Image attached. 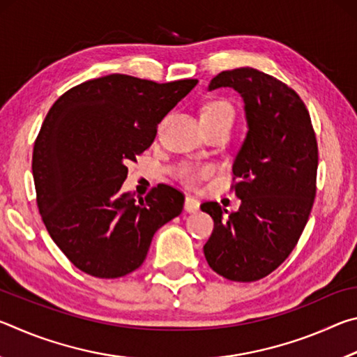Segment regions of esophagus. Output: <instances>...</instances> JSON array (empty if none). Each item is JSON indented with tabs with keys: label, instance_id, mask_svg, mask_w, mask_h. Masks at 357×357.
<instances>
[{
	"label": "esophagus",
	"instance_id": "34e87169",
	"mask_svg": "<svg viewBox=\"0 0 357 357\" xmlns=\"http://www.w3.org/2000/svg\"><path fill=\"white\" fill-rule=\"evenodd\" d=\"M184 209L187 213H197V211L200 209V202H198L195 197H187L184 203Z\"/></svg>",
	"mask_w": 357,
	"mask_h": 357
}]
</instances>
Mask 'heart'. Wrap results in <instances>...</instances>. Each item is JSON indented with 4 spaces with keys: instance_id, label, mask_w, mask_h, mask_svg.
I'll return each mask as SVG.
<instances>
[{
    "instance_id": "heart-1",
    "label": "heart",
    "mask_w": 357,
    "mask_h": 357,
    "mask_svg": "<svg viewBox=\"0 0 357 357\" xmlns=\"http://www.w3.org/2000/svg\"><path fill=\"white\" fill-rule=\"evenodd\" d=\"M208 118H229L233 121L234 110L231 104L227 100H213L203 107L202 110V119ZM214 173V168L211 165L204 167H195V165H183L178 170V178L187 185H197L200 179L209 178Z\"/></svg>"
}]
</instances>
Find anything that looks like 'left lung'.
<instances>
[{"instance_id":"obj_1","label":"left lung","mask_w":357,"mask_h":357,"mask_svg":"<svg viewBox=\"0 0 357 357\" xmlns=\"http://www.w3.org/2000/svg\"><path fill=\"white\" fill-rule=\"evenodd\" d=\"M233 88L244 99L247 135L234 159L236 213L202 204L214 220L203 252L211 269L233 282H255L285 261L309 220L317 193L318 144L298 93L252 68L223 70L209 91Z\"/></svg>"}]
</instances>
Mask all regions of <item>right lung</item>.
Returning <instances> with one entry per match:
<instances>
[{
  "instance_id": "add662e5",
  "label": "right lung",
  "mask_w": 357,
  "mask_h": 357,
  "mask_svg": "<svg viewBox=\"0 0 357 357\" xmlns=\"http://www.w3.org/2000/svg\"><path fill=\"white\" fill-rule=\"evenodd\" d=\"M197 83L112 74L70 88L48 110L33 151L36 200L48 234L83 273L116 279L140 268L154 233L183 211L172 185L138 202L121 185Z\"/></svg>"
}]
</instances>
